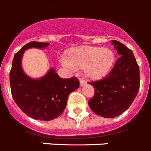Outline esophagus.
Segmentation results:
<instances>
[{
    "label": "esophagus",
    "instance_id": "esophagus-1",
    "mask_svg": "<svg viewBox=\"0 0 151 151\" xmlns=\"http://www.w3.org/2000/svg\"><path fill=\"white\" fill-rule=\"evenodd\" d=\"M79 81H80V84H81V86H83V85H85L86 83V81H85L84 79H83V78H79Z\"/></svg>",
    "mask_w": 151,
    "mask_h": 151
}]
</instances>
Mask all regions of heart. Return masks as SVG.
Instances as JSON below:
<instances>
[{"mask_svg": "<svg viewBox=\"0 0 151 151\" xmlns=\"http://www.w3.org/2000/svg\"><path fill=\"white\" fill-rule=\"evenodd\" d=\"M114 61L115 54L110 48L83 45L68 52L65 65L71 70L83 68L86 77L99 79L108 74Z\"/></svg>", "mask_w": 151, "mask_h": 151, "instance_id": "1", "label": "heart"}]
</instances>
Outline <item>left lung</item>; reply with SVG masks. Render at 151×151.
I'll return each instance as SVG.
<instances>
[{"label": "left lung", "instance_id": "8db88e82", "mask_svg": "<svg viewBox=\"0 0 151 151\" xmlns=\"http://www.w3.org/2000/svg\"><path fill=\"white\" fill-rule=\"evenodd\" d=\"M112 43L120 57L108 75L89 82L95 90L89 106L104 118H115L128 109L140 88L139 66L132 51L117 40Z\"/></svg>", "mask_w": 151, "mask_h": 151}]
</instances>
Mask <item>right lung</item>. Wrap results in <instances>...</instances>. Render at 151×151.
<instances>
[{"label": "right lung", "mask_w": 151, "mask_h": 151, "mask_svg": "<svg viewBox=\"0 0 151 151\" xmlns=\"http://www.w3.org/2000/svg\"><path fill=\"white\" fill-rule=\"evenodd\" d=\"M49 42L32 41L15 54L10 72V85L14 102L26 115L36 120L50 121L61 115L68 95L79 87L77 77L61 78L51 69L41 79L32 80L23 73L21 59L29 48H44Z\"/></svg>", "instance_id": "right-lung-1"}]
</instances>
